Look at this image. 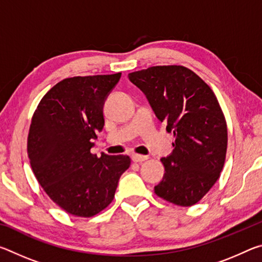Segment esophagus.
I'll return each instance as SVG.
<instances>
[{"label":"esophagus","instance_id":"esophagus-1","mask_svg":"<svg viewBox=\"0 0 262 262\" xmlns=\"http://www.w3.org/2000/svg\"><path fill=\"white\" fill-rule=\"evenodd\" d=\"M132 159L134 162H136V163H142V162H144V161H147L148 159V156H142V155H137V154H134L132 156Z\"/></svg>","mask_w":262,"mask_h":262}]
</instances>
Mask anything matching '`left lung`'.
<instances>
[{"label":"left lung","instance_id":"1","mask_svg":"<svg viewBox=\"0 0 262 262\" xmlns=\"http://www.w3.org/2000/svg\"><path fill=\"white\" fill-rule=\"evenodd\" d=\"M128 78L174 135V149L161 159L165 173L155 193L177 206L195 205L219 179L227 154V122L216 96L183 66H156Z\"/></svg>","mask_w":262,"mask_h":262}]
</instances>
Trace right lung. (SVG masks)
<instances>
[{
    "mask_svg": "<svg viewBox=\"0 0 262 262\" xmlns=\"http://www.w3.org/2000/svg\"><path fill=\"white\" fill-rule=\"evenodd\" d=\"M121 73L66 78L39 103L30 126L28 152L35 178L68 214L91 217L114 198L128 156L91 154L103 130L104 104Z\"/></svg>",
    "mask_w": 262,
    "mask_h": 262,
    "instance_id": "add662e5",
    "label": "right lung"
}]
</instances>
